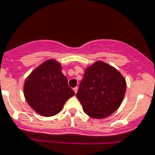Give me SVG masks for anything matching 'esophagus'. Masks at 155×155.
Listing matches in <instances>:
<instances>
[{"label":"esophagus","instance_id":"obj_1","mask_svg":"<svg viewBox=\"0 0 155 155\" xmlns=\"http://www.w3.org/2000/svg\"><path fill=\"white\" fill-rule=\"evenodd\" d=\"M73 91H74V92L75 93H77V91H78V87H74V88H73Z\"/></svg>","mask_w":155,"mask_h":155}]
</instances>
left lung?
Here are the masks:
<instances>
[{"label":"left lung","mask_w":155,"mask_h":155,"mask_svg":"<svg viewBox=\"0 0 155 155\" xmlns=\"http://www.w3.org/2000/svg\"><path fill=\"white\" fill-rule=\"evenodd\" d=\"M126 87L125 79L116 68L97 61L85 69L76 97L85 114L101 119L111 115L119 108Z\"/></svg>","instance_id":"1"}]
</instances>
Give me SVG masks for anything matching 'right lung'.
Instances as JSON below:
<instances>
[{
    "instance_id": "add662e5",
    "label": "right lung",
    "mask_w": 155,
    "mask_h": 155,
    "mask_svg": "<svg viewBox=\"0 0 155 155\" xmlns=\"http://www.w3.org/2000/svg\"><path fill=\"white\" fill-rule=\"evenodd\" d=\"M61 70L60 62L48 59L34 69L25 81V98L30 107L42 116L57 115L66 101L75 95Z\"/></svg>"
}]
</instances>
